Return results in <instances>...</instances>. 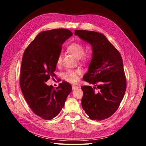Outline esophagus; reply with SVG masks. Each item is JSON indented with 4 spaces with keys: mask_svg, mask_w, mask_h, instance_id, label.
<instances>
[{
    "mask_svg": "<svg viewBox=\"0 0 146 146\" xmlns=\"http://www.w3.org/2000/svg\"><path fill=\"white\" fill-rule=\"evenodd\" d=\"M78 88H79V86H72V90H74L75 89Z\"/></svg>",
    "mask_w": 146,
    "mask_h": 146,
    "instance_id": "34e87169",
    "label": "esophagus"
}]
</instances>
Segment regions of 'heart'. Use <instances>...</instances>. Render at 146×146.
<instances>
[{"label": "heart", "instance_id": "heart-1", "mask_svg": "<svg viewBox=\"0 0 146 146\" xmlns=\"http://www.w3.org/2000/svg\"><path fill=\"white\" fill-rule=\"evenodd\" d=\"M67 50L70 54L78 58L82 62H87L90 58L92 53L90 50L84 51V45L80 42H73L70 43L67 47ZM62 55L59 54L56 59V64L60 65L62 63ZM81 74L80 70H68L63 73V78L70 83H76L79 80V75Z\"/></svg>", "mask_w": 146, "mask_h": 146}]
</instances>
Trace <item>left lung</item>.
Masks as SVG:
<instances>
[{"label":"left lung","instance_id":"left-lung-1","mask_svg":"<svg viewBox=\"0 0 146 146\" xmlns=\"http://www.w3.org/2000/svg\"><path fill=\"white\" fill-rule=\"evenodd\" d=\"M75 35L92 45L93 56L83 79L95 87L84 86L82 107L92 120L101 121L117 110L126 90L123 59L103 35L93 31L75 30ZM98 89V92L95 91Z\"/></svg>","mask_w":146,"mask_h":146}]
</instances>
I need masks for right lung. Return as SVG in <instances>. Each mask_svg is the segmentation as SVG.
<instances>
[{
	"label": "right lung",
	"instance_id": "1",
	"mask_svg": "<svg viewBox=\"0 0 146 146\" xmlns=\"http://www.w3.org/2000/svg\"><path fill=\"white\" fill-rule=\"evenodd\" d=\"M73 35L67 29L40 32L25 49L20 73V87L28 105L35 113L45 120L57 116L72 92L71 84L63 81L56 89L45 82L54 73L56 59L64 41Z\"/></svg>",
	"mask_w": 146,
	"mask_h": 146
}]
</instances>
